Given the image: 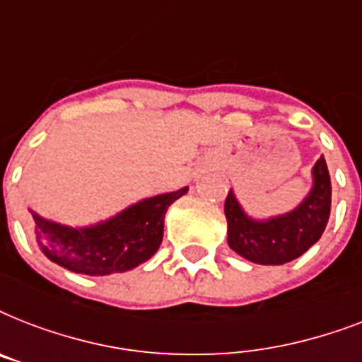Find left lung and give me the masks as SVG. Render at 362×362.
<instances>
[{
	"label": "left lung",
	"mask_w": 362,
	"mask_h": 362,
	"mask_svg": "<svg viewBox=\"0 0 362 362\" xmlns=\"http://www.w3.org/2000/svg\"><path fill=\"white\" fill-rule=\"evenodd\" d=\"M314 186L308 197L289 214L253 220L242 210L235 193L226 199L227 244L247 261L284 264L300 257L325 231L331 216V176L321 156L312 169Z\"/></svg>",
	"instance_id": "1"
}]
</instances>
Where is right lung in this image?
I'll use <instances>...</instances> for the list:
<instances>
[{"mask_svg":"<svg viewBox=\"0 0 362 362\" xmlns=\"http://www.w3.org/2000/svg\"><path fill=\"white\" fill-rule=\"evenodd\" d=\"M187 193H161L142 199L120 214L92 227H67L31 212L37 244L50 261L88 276L125 272L148 261L163 240L165 212Z\"/></svg>","mask_w":362,"mask_h":362,"instance_id":"obj_1","label":"right lung"}]
</instances>
